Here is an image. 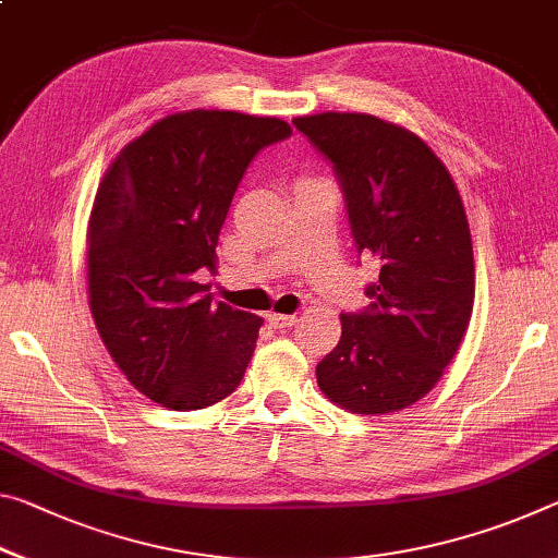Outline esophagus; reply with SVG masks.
<instances>
[{"mask_svg":"<svg viewBox=\"0 0 558 558\" xmlns=\"http://www.w3.org/2000/svg\"><path fill=\"white\" fill-rule=\"evenodd\" d=\"M268 323L272 327H278V330H282V327H293L298 323V315H282V313H270L268 315Z\"/></svg>","mask_w":558,"mask_h":558,"instance_id":"esophagus-1","label":"esophagus"}]
</instances>
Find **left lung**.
Returning a JSON list of instances; mask_svg holds the SVG:
<instances>
[{"instance_id":"left-lung-1","label":"left lung","mask_w":558,"mask_h":558,"mask_svg":"<svg viewBox=\"0 0 558 558\" xmlns=\"http://www.w3.org/2000/svg\"><path fill=\"white\" fill-rule=\"evenodd\" d=\"M293 123L332 161L357 251L379 263L373 305L340 315V342L317 365V385L348 412H400L435 390L472 320L462 196L437 154L400 123L348 111Z\"/></svg>"}]
</instances>
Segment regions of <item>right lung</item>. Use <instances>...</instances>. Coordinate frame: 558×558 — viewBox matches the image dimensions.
Listing matches in <instances>:
<instances>
[{"mask_svg": "<svg viewBox=\"0 0 558 558\" xmlns=\"http://www.w3.org/2000/svg\"><path fill=\"white\" fill-rule=\"evenodd\" d=\"M288 121L238 111L168 113L106 168L86 231L88 307L141 395L175 412L226 400L263 317L214 303L218 233L247 163Z\"/></svg>", "mask_w": 558, "mask_h": 558, "instance_id": "1", "label": "right lung"}]
</instances>
